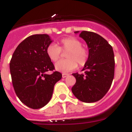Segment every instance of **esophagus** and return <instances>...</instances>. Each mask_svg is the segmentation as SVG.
I'll return each mask as SVG.
<instances>
[{
  "instance_id": "esophagus-1",
  "label": "esophagus",
  "mask_w": 132,
  "mask_h": 132,
  "mask_svg": "<svg viewBox=\"0 0 132 132\" xmlns=\"http://www.w3.org/2000/svg\"><path fill=\"white\" fill-rule=\"evenodd\" d=\"M68 75H69L68 74H66V73H63V74H62V77L63 78H65V77H66L68 76Z\"/></svg>"
}]
</instances>
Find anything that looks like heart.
<instances>
[{"label": "heart", "instance_id": "1", "mask_svg": "<svg viewBox=\"0 0 132 132\" xmlns=\"http://www.w3.org/2000/svg\"><path fill=\"white\" fill-rule=\"evenodd\" d=\"M80 40L75 37H69L61 39L59 42V46L55 44H50L46 50L48 57L53 62L59 59L61 51H67V59L60 60L56 63L55 67L57 71L62 73H68L77 67V63L80 66L86 63L88 53L85 47L81 46Z\"/></svg>", "mask_w": 132, "mask_h": 132}]
</instances>
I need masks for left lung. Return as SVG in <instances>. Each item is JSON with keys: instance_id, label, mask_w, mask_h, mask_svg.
Listing matches in <instances>:
<instances>
[{"instance_id": "8db88e82", "label": "left lung", "mask_w": 132, "mask_h": 132, "mask_svg": "<svg viewBox=\"0 0 132 132\" xmlns=\"http://www.w3.org/2000/svg\"><path fill=\"white\" fill-rule=\"evenodd\" d=\"M79 36L87 43L88 57L82 70L85 73L73 74L76 82L71 90L79 101L90 103L101 100L111 87L115 66L114 52L108 42L94 32L82 31Z\"/></svg>"}]
</instances>
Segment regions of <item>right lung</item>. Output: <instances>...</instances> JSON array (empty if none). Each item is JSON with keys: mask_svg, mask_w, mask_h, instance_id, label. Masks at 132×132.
I'll use <instances>...</instances> for the list:
<instances>
[{"mask_svg": "<svg viewBox=\"0 0 132 132\" xmlns=\"http://www.w3.org/2000/svg\"><path fill=\"white\" fill-rule=\"evenodd\" d=\"M53 41L47 34H35L22 41L14 52L10 71L14 89L20 101L29 108L39 109L50 102L53 88L62 75L55 69L46 50Z\"/></svg>", "mask_w": 132, "mask_h": 132, "instance_id": "1", "label": "right lung"}]
</instances>
